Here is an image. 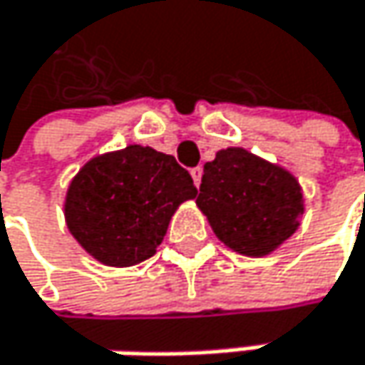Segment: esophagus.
Listing matches in <instances>:
<instances>
[{
    "instance_id": "1",
    "label": "esophagus",
    "mask_w": 365,
    "mask_h": 365,
    "mask_svg": "<svg viewBox=\"0 0 365 365\" xmlns=\"http://www.w3.org/2000/svg\"><path fill=\"white\" fill-rule=\"evenodd\" d=\"M202 174H204V170H202L200 165L191 170V176H193V182H195V187H200V185H202Z\"/></svg>"
}]
</instances>
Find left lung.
<instances>
[{"instance_id":"obj_1","label":"left lung","mask_w":365,"mask_h":365,"mask_svg":"<svg viewBox=\"0 0 365 365\" xmlns=\"http://www.w3.org/2000/svg\"><path fill=\"white\" fill-rule=\"evenodd\" d=\"M195 204L229 250L262 258L297 233L304 193L284 165L227 147L204 165Z\"/></svg>"}]
</instances>
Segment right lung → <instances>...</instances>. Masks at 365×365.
Wrapping results in <instances>:
<instances>
[{"mask_svg":"<svg viewBox=\"0 0 365 365\" xmlns=\"http://www.w3.org/2000/svg\"><path fill=\"white\" fill-rule=\"evenodd\" d=\"M195 195L191 174L172 155L128 145L79 168L67 187L65 220L94 260L134 267L158 252L178 205Z\"/></svg>","mask_w":365,"mask_h":365,"instance_id":"1","label":"right lung"}]
</instances>
